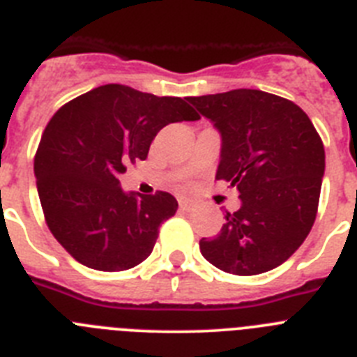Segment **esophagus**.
<instances>
[{
    "instance_id": "34e87169",
    "label": "esophagus",
    "mask_w": 357,
    "mask_h": 357,
    "mask_svg": "<svg viewBox=\"0 0 357 357\" xmlns=\"http://www.w3.org/2000/svg\"><path fill=\"white\" fill-rule=\"evenodd\" d=\"M178 207H181V211H185V213H189V211L195 209V204H193V202L181 198V200H178Z\"/></svg>"
}]
</instances>
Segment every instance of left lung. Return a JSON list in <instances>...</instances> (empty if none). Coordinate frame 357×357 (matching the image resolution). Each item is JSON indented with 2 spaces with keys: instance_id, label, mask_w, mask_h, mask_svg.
Returning <instances> with one entry per match:
<instances>
[{
  "instance_id": "left-lung-1",
  "label": "left lung",
  "mask_w": 357,
  "mask_h": 357,
  "mask_svg": "<svg viewBox=\"0 0 357 357\" xmlns=\"http://www.w3.org/2000/svg\"><path fill=\"white\" fill-rule=\"evenodd\" d=\"M222 134L218 181L236 185L241 207L227 213L202 255L234 275L273 270L295 254L313 227L326 169L324 143L304 110L257 89L191 96Z\"/></svg>"
}]
</instances>
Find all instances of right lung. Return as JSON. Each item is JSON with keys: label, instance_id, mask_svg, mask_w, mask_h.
I'll return each mask as SVG.
<instances>
[{"label": "right lung", "instance_id": "1", "mask_svg": "<svg viewBox=\"0 0 357 357\" xmlns=\"http://www.w3.org/2000/svg\"><path fill=\"white\" fill-rule=\"evenodd\" d=\"M200 119L185 100L127 85H100L56 110L33 159L44 220L71 257L100 272H123L153 250L175 197L123 193L119 175L144 160L157 132Z\"/></svg>", "mask_w": 357, "mask_h": 357}]
</instances>
